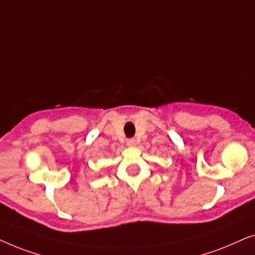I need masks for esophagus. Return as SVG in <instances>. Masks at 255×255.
I'll return each instance as SVG.
<instances>
[{
	"instance_id": "obj_1",
	"label": "esophagus",
	"mask_w": 255,
	"mask_h": 255,
	"mask_svg": "<svg viewBox=\"0 0 255 255\" xmlns=\"http://www.w3.org/2000/svg\"><path fill=\"white\" fill-rule=\"evenodd\" d=\"M127 144H128V146H131L132 147V146H135V140L133 138H130L127 140Z\"/></svg>"
}]
</instances>
